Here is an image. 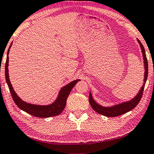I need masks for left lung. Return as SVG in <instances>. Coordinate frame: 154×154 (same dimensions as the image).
Listing matches in <instances>:
<instances>
[{
    "mask_svg": "<svg viewBox=\"0 0 154 154\" xmlns=\"http://www.w3.org/2000/svg\"><path fill=\"white\" fill-rule=\"evenodd\" d=\"M137 41L140 46L141 52L143 53V58L144 61V67H145V73H144V83L143 86H141L140 89L139 90L138 92L135 97L130 100L127 101L121 102L118 104L113 105L112 106H103L99 104L97 102L95 101V100L92 97V95L91 92L90 91L89 94V101L90 103V106L94 110L96 111L97 113H99L101 115H103L105 116L108 117H114L117 116H120L122 114H124L127 113V112L131 111L135 107L137 106L138 103L140 101V100L142 97V94L144 90V88H145V83L147 82V76H148V63L147 57H146L145 51L144 48V46H143L142 43L140 41L138 40V38Z\"/></svg>",
    "mask_w": 154,
    "mask_h": 154,
    "instance_id": "1",
    "label": "left lung"
}]
</instances>
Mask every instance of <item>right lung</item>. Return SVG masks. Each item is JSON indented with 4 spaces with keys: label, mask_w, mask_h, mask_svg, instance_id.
I'll list each match as a JSON object with an SVG mask.
<instances>
[{
    "label": "right lung",
    "mask_w": 154,
    "mask_h": 154,
    "mask_svg": "<svg viewBox=\"0 0 154 154\" xmlns=\"http://www.w3.org/2000/svg\"><path fill=\"white\" fill-rule=\"evenodd\" d=\"M12 43L13 42L11 43L9 49L7 51L5 64V79L7 84L8 85L9 91L11 92L12 98H13L14 101L15 102L17 106L22 110L26 112V113L31 114L33 116L40 117V118H48V117L57 116L60 113H62V112L65 108L66 105V100L70 91L73 88V87L75 86V84L80 81V79L74 80V81L70 82L69 84H66V86H63L60 90L57 98L51 104L36 105L29 103L23 101V99L18 97L15 90H14V88L12 86L9 77V53Z\"/></svg>",
    "instance_id": "obj_1"
}]
</instances>
